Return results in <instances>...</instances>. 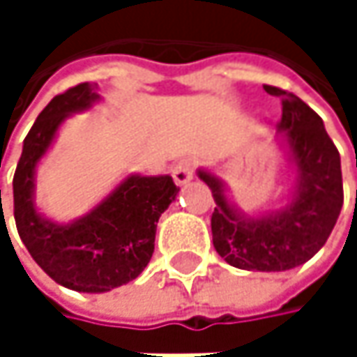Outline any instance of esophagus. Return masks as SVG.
<instances>
[{"instance_id":"1","label":"esophagus","mask_w":357,"mask_h":357,"mask_svg":"<svg viewBox=\"0 0 357 357\" xmlns=\"http://www.w3.org/2000/svg\"><path fill=\"white\" fill-rule=\"evenodd\" d=\"M194 174H196V161L194 159H181L172 169V176H174L176 183H179V185L188 183L190 179L194 178Z\"/></svg>"}]
</instances>
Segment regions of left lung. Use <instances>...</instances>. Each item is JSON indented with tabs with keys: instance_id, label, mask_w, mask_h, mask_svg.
Returning <instances> with one entry per match:
<instances>
[{
	"instance_id": "1",
	"label": "left lung",
	"mask_w": 357,
	"mask_h": 357,
	"mask_svg": "<svg viewBox=\"0 0 357 357\" xmlns=\"http://www.w3.org/2000/svg\"><path fill=\"white\" fill-rule=\"evenodd\" d=\"M264 91L283 99L279 130L285 132L298 165L291 202L260 219L244 217L227 202L221 179L208 172L198 176L211 188L217 204L211 231L219 256L236 268L271 273L296 268L324 246L343 206V179L339 151L321 115L294 93L268 84Z\"/></svg>"
}]
</instances>
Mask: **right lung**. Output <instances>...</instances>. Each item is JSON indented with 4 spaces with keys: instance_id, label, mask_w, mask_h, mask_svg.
I'll return each mask as SVG.
<instances>
[{
    "instance_id": "right-lung-1",
    "label": "right lung",
    "mask_w": 357,
    "mask_h": 357,
    "mask_svg": "<svg viewBox=\"0 0 357 357\" xmlns=\"http://www.w3.org/2000/svg\"><path fill=\"white\" fill-rule=\"evenodd\" d=\"M97 99L89 82L53 97L24 138L14 174V219L20 240L55 283L84 294L109 291L144 271L155 252L157 221L179 192L169 176H130L97 208L70 225L51 223L36 213L33 190L38 159L53 142L59 123Z\"/></svg>"
}]
</instances>
